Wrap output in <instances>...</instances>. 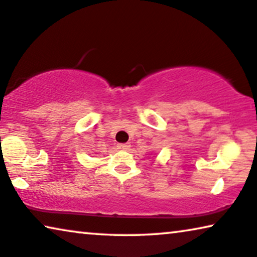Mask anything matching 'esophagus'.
<instances>
[{
	"label": "esophagus",
	"mask_w": 257,
	"mask_h": 257,
	"mask_svg": "<svg viewBox=\"0 0 257 257\" xmlns=\"http://www.w3.org/2000/svg\"><path fill=\"white\" fill-rule=\"evenodd\" d=\"M117 148L120 150H128L130 148V144L129 143H121V144H117Z\"/></svg>",
	"instance_id": "34e87169"
}]
</instances>
